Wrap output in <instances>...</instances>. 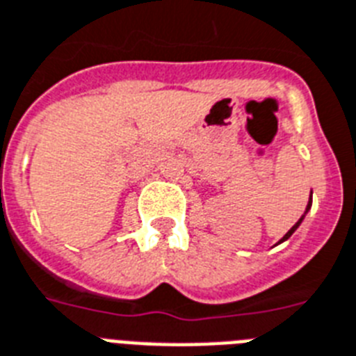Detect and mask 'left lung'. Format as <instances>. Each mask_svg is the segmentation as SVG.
Masks as SVG:
<instances>
[{"label": "left lung", "instance_id": "1", "mask_svg": "<svg viewBox=\"0 0 356 356\" xmlns=\"http://www.w3.org/2000/svg\"><path fill=\"white\" fill-rule=\"evenodd\" d=\"M311 204H313V192H311V197H309V203H307V208H305V212H303V216H302V218H300V219H298V223L294 225V227H293V228H291V230H289V232H287V234H285V236H283V238H282V239H280L278 243H283V241H287V239H289V238H291V236H293V234H294V232H296V230H298V227H300V225H302L303 218H305V216H307V212H309V210H311Z\"/></svg>", "mask_w": 356, "mask_h": 356}]
</instances>
